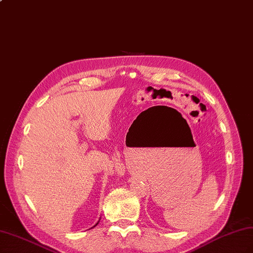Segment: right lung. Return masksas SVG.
I'll return each instance as SVG.
<instances>
[{
	"label": "right lung",
	"mask_w": 253,
	"mask_h": 253,
	"mask_svg": "<svg viewBox=\"0 0 253 253\" xmlns=\"http://www.w3.org/2000/svg\"><path fill=\"white\" fill-rule=\"evenodd\" d=\"M98 222H99V221H98ZM98 222H97V223H96V224H95V225H94V226H96V225H97V224H98ZM94 226H93V228H94Z\"/></svg>",
	"instance_id": "obj_1"
}]
</instances>
